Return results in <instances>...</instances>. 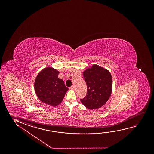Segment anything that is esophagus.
Returning a JSON list of instances; mask_svg holds the SVG:
<instances>
[{
  "mask_svg": "<svg viewBox=\"0 0 154 154\" xmlns=\"http://www.w3.org/2000/svg\"><path fill=\"white\" fill-rule=\"evenodd\" d=\"M74 88H75V87H74V85H72L71 87H70L69 89H74Z\"/></svg>",
  "mask_w": 154,
  "mask_h": 154,
  "instance_id": "1",
  "label": "esophagus"
}]
</instances>
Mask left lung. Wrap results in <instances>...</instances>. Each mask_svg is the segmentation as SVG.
I'll return each mask as SVG.
<instances>
[{
  "label": "left lung",
  "mask_w": 154,
  "mask_h": 154,
  "mask_svg": "<svg viewBox=\"0 0 154 154\" xmlns=\"http://www.w3.org/2000/svg\"><path fill=\"white\" fill-rule=\"evenodd\" d=\"M86 82V97L80 99L82 103L89 109L101 107L109 98L112 94V81L108 70L97 65H93L83 72Z\"/></svg>",
  "instance_id": "obj_1"
}]
</instances>
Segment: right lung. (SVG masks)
Wrapping results in <instances>:
<instances>
[{
    "label": "right lung",
    "mask_w": 154,
    "mask_h": 154,
    "mask_svg": "<svg viewBox=\"0 0 154 154\" xmlns=\"http://www.w3.org/2000/svg\"><path fill=\"white\" fill-rule=\"evenodd\" d=\"M59 73L52 67L44 68L36 77L34 84L35 93L40 101L54 107L61 103L68 90L63 80L58 78Z\"/></svg>",
    "instance_id": "add662e5"
}]
</instances>
